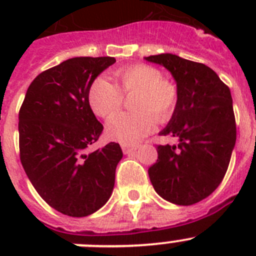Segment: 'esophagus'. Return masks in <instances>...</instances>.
<instances>
[{
    "label": "esophagus",
    "mask_w": 256,
    "mask_h": 256,
    "mask_svg": "<svg viewBox=\"0 0 256 256\" xmlns=\"http://www.w3.org/2000/svg\"><path fill=\"white\" fill-rule=\"evenodd\" d=\"M122 148H123L124 154H132L138 148V146H128V144H123Z\"/></svg>",
    "instance_id": "34e87169"
}]
</instances>
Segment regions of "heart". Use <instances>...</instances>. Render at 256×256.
<instances>
[{"mask_svg":"<svg viewBox=\"0 0 256 256\" xmlns=\"http://www.w3.org/2000/svg\"><path fill=\"white\" fill-rule=\"evenodd\" d=\"M115 84L104 78L94 79L88 90V104L100 118H108L122 106L123 96L137 93L134 114H118L106 124L110 140L124 144H137L155 130L158 122L166 123L180 104L177 83L164 78L160 69L148 64H132L114 73Z\"/></svg>","mask_w":256,"mask_h":256,"instance_id":"obj_1","label":"heart"}]
</instances>
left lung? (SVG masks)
Instances as JSON below:
<instances>
[{
  "mask_svg": "<svg viewBox=\"0 0 256 256\" xmlns=\"http://www.w3.org/2000/svg\"><path fill=\"white\" fill-rule=\"evenodd\" d=\"M165 66L180 88L177 112L160 134L178 144H158L148 168L155 191L177 205H192L218 188L236 144V119L228 86L206 65L172 54L146 58Z\"/></svg>",
  "mask_w": 256,
  "mask_h": 256,
  "instance_id": "1",
  "label": "left lung"
}]
</instances>
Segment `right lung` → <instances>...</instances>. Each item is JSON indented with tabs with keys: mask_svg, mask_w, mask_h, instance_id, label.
Returning a JSON list of instances; mask_svg holds the SVG:
<instances>
[{
	"mask_svg": "<svg viewBox=\"0 0 256 256\" xmlns=\"http://www.w3.org/2000/svg\"><path fill=\"white\" fill-rule=\"evenodd\" d=\"M114 58H73L30 83L19 112L20 162L36 191L69 216H87L112 195L123 158L116 142L90 152L104 126L88 104V90Z\"/></svg>",
	"mask_w": 256,
	"mask_h": 256,
	"instance_id": "add662e5",
	"label": "right lung"
}]
</instances>
